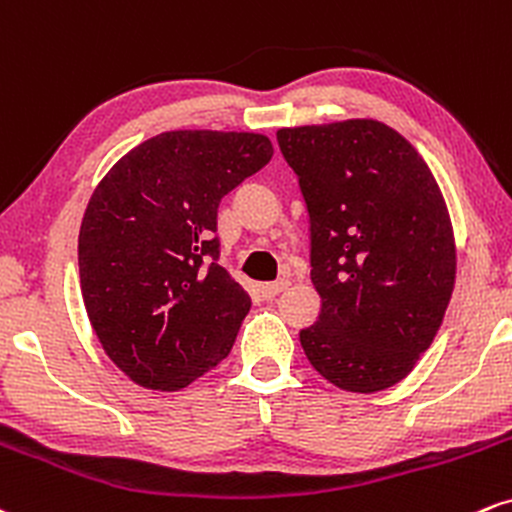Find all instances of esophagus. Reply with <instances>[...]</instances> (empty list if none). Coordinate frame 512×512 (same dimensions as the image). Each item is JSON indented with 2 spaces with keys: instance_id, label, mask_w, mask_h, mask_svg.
I'll list each match as a JSON object with an SVG mask.
<instances>
[{
  "instance_id": "esophagus-1",
  "label": "esophagus",
  "mask_w": 512,
  "mask_h": 512,
  "mask_svg": "<svg viewBox=\"0 0 512 512\" xmlns=\"http://www.w3.org/2000/svg\"><path fill=\"white\" fill-rule=\"evenodd\" d=\"M287 287H290V282L287 280H275V282H263V285H258V292H261V297L266 299H273L275 294L285 292Z\"/></svg>"
}]
</instances>
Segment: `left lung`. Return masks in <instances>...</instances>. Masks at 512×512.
Listing matches in <instances>:
<instances>
[{
	"mask_svg": "<svg viewBox=\"0 0 512 512\" xmlns=\"http://www.w3.org/2000/svg\"><path fill=\"white\" fill-rule=\"evenodd\" d=\"M311 220L321 297L299 333L326 381L350 393L400 383L434 342L455 285L446 198L422 155L376 119L278 131Z\"/></svg>",
	"mask_w": 512,
	"mask_h": 512,
	"instance_id": "1",
	"label": "left lung"
}]
</instances>
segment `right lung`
Here are the masks:
<instances>
[{
    "mask_svg": "<svg viewBox=\"0 0 512 512\" xmlns=\"http://www.w3.org/2000/svg\"><path fill=\"white\" fill-rule=\"evenodd\" d=\"M273 158L251 131H165L90 196L78 275L102 350L131 381L182 390L232 350L251 297L218 261V206Z\"/></svg>",
    "mask_w": 512,
    "mask_h": 512,
    "instance_id": "right-lung-1",
    "label": "right lung"
}]
</instances>
